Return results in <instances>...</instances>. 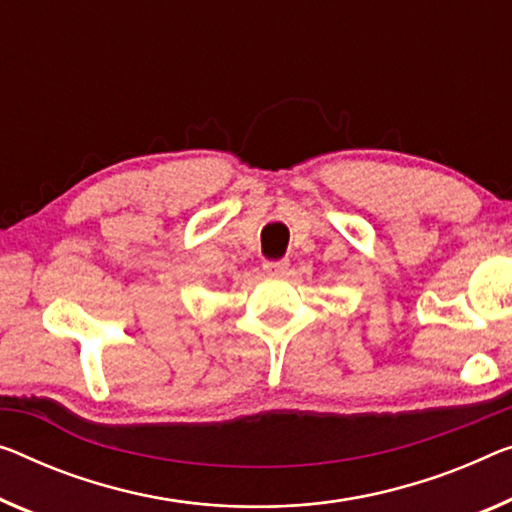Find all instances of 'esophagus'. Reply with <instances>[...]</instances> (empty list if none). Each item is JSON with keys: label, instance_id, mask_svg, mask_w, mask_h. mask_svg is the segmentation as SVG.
Listing matches in <instances>:
<instances>
[{"label": "esophagus", "instance_id": "obj_1", "mask_svg": "<svg viewBox=\"0 0 512 512\" xmlns=\"http://www.w3.org/2000/svg\"><path fill=\"white\" fill-rule=\"evenodd\" d=\"M287 269H289L287 259H266V262H264L266 273H276V276H280V273H285Z\"/></svg>", "mask_w": 512, "mask_h": 512}]
</instances>
